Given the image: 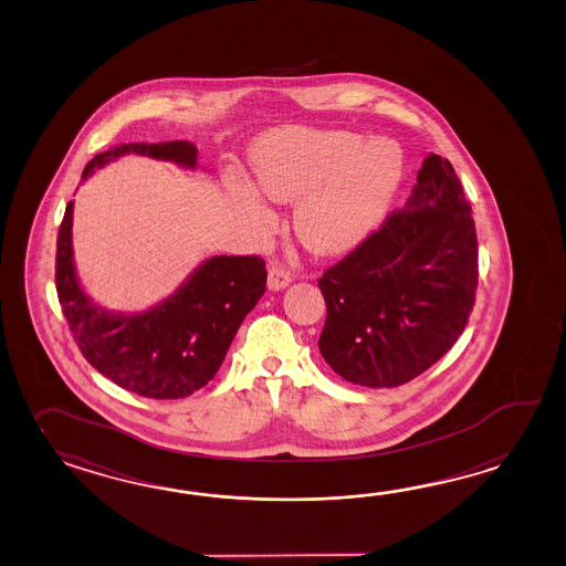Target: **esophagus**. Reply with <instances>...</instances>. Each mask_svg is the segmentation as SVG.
<instances>
[{"instance_id":"esophagus-1","label":"esophagus","mask_w":566,"mask_h":566,"mask_svg":"<svg viewBox=\"0 0 566 566\" xmlns=\"http://www.w3.org/2000/svg\"><path fill=\"white\" fill-rule=\"evenodd\" d=\"M292 282V274L284 265H272L268 270V286L272 290H282L289 286Z\"/></svg>"}]
</instances>
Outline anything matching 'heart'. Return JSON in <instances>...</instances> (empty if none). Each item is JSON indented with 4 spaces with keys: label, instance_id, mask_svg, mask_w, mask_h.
<instances>
[{
    "label": "heart",
    "instance_id": "1",
    "mask_svg": "<svg viewBox=\"0 0 566 566\" xmlns=\"http://www.w3.org/2000/svg\"><path fill=\"white\" fill-rule=\"evenodd\" d=\"M258 190L272 201L303 199L294 211L302 243L323 255L347 252L377 226L402 176V154L388 142L365 148L352 132L289 127L253 148ZM253 213H264L239 190Z\"/></svg>",
    "mask_w": 566,
    "mask_h": 566
}]
</instances>
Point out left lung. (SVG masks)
I'll use <instances>...</instances> for the list:
<instances>
[{
  "instance_id": "8db88e82",
  "label": "left lung",
  "mask_w": 566,
  "mask_h": 566,
  "mask_svg": "<svg viewBox=\"0 0 566 566\" xmlns=\"http://www.w3.org/2000/svg\"><path fill=\"white\" fill-rule=\"evenodd\" d=\"M406 209L318 277L327 318L318 349L333 371L367 388L424 374L469 323L478 233L449 160L430 154Z\"/></svg>"
}]
</instances>
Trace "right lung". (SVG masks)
I'll use <instances>...</instances> for the list:
<instances>
[{
    "mask_svg": "<svg viewBox=\"0 0 566 566\" xmlns=\"http://www.w3.org/2000/svg\"><path fill=\"white\" fill-rule=\"evenodd\" d=\"M127 151L175 160L192 168L197 148L185 142L119 144L97 154L83 170ZM73 201L66 205L56 239V294L78 349L99 374L144 398L176 400L213 379L241 321L265 292V262L260 255H217L189 277L172 298L144 314L101 311L76 282L71 248Z\"/></svg>",
    "mask_w": 566,
    "mask_h": 566,
    "instance_id": "obj_1",
    "label": "right lung"
}]
</instances>
